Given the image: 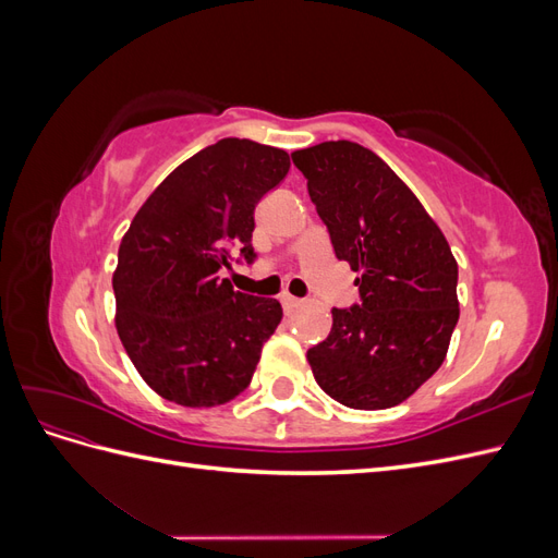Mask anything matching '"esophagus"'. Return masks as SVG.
Listing matches in <instances>:
<instances>
[{
  "mask_svg": "<svg viewBox=\"0 0 558 558\" xmlns=\"http://www.w3.org/2000/svg\"><path fill=\"white\" fill-rule=\"evenodd\" d=\"M279 300H281V305H283V310H286V312L298 310V307L302 305V300H300V298H293V295H289V293H283Z\"/></svg>",
  "mask_w": 558,
  "mask_h": 558,
  "instance_id": "esophagus-1",
  "label": "esophagus"
}]
</instances>
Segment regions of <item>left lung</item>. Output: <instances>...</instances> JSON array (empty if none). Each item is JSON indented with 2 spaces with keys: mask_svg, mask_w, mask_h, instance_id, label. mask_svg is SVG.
<instances>
[{
  "mask_svg": "<svg viewBox=\"0 0 558 558\" xmlns=\"http://www.w3.org/2000/svg\"><path fill=\"white\" fill-rule=\"evenodd\" d=\"M291 158L335 256L361 275V302L332 307L330 335L307 351L314 379L347 408H393L447 356L459 265L424 205L369 148L340 140Z\"/></svg>",
  "mask_w": 558,
  "mask_h": 558,
  "instance_id": "8db88e82",
  "label": "left lung"
}]
</instances>
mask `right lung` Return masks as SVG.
<instances>
[{
	"instance_id": "1",
	"label": "right lung",
	"mask_w": 558,
	"mask_h": 558,
	"mask_svg": "<svg viewBox=\"0 0 558 558\" xmlns=\"http://www.w3.org/2000/svg\"><path fill=\"white\" fill-rule=\"evenodd\" d=\"M289 167L281 148L228 137L181 162L132 218L113 272L116 328L165 400L211 408L248 386L283 312L218 272L258 258L253 211Z\"/></svg>"
}]
</instances>
